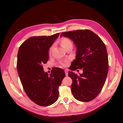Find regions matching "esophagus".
Here are the masks:
<instances>
[{"label": "esophagus", "mask_w": 123, "mask_h": 123, "mask_svg": "<svg viewBox=\"0 0 123 123\" xmlns=\"http://www.w3.org/2000/svg\"><path fill=\"white\" fill-rule=\"evenodd\" d=\"M65 74H66V76H68V72L67 70H65Z\"/></svg>", "instance_id": "1"}]
</instances>
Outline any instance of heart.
Returning <instances> with one entry per match:
<instances>
[{
  "mask_svg": "<svg viewBox=\"0 0 123 123\" xmlns=\"http://www.w3.org/2000/svg\"><path fill=\"white\" fill-rule=\"evenodd\" d=\"M60 43H61L62 46L64 48H65L67 46H68V45L72 44V42L71 41V40H70L69 38H67V37H63V38H62L61 39V40H60ZM52 48H53V47H51L50 48V51H51ZM60 64H61L62 66L64 67L66 66V62H60Z\"/></svg>",
  "mask_w": 123,
  "mask_h": 123,
  "instance_id": "obj_1",
  "label": "heart"
}]
</instances>
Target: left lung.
I'll list each match as a JSON object with an SVG mask.
<instances>
[{"mask_svg": "<svg viewBox=\"0 0 123 123\" xmlns=\"http://www.w3.org/2000/svg\"><path fill=\"white\" fill-rule=\"evenodd\" d=\"M60 36L71 39L77 48L75 60L69 68L71 71L68 72V76L73 81V95L80 101L92 100L101 92L109 70L105 44L97 35L89 30L64 32ZM78 69H83L82 74L77 75L72 71Z\"/></svg>", "mask_w": 123, "mask_h": 123, "instance_id": "1", "label": "left lung"}]
</instances>
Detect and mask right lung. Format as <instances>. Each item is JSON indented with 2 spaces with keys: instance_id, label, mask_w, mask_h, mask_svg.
<instances>
[{
  "instance_id": "right-lung-1",
  "label": "right lung",
  "mask_w": 123,
  "mask_h": 123,
  "mask_svg": "<svg viewBox=\"0 0 123 123\" xmlns=\"http://www.w3.org/2000/svg\"><path fill=\"white\" fill-rule=\"evenodd\" d=\"M59 33L51 36H33L19 47L17 69L25 92L35 104L48 106L59 97V87L65 77L64 70L53 68L49 75L42 65L49 60L48 51Z\"/></svg>"
}]
</instances>
